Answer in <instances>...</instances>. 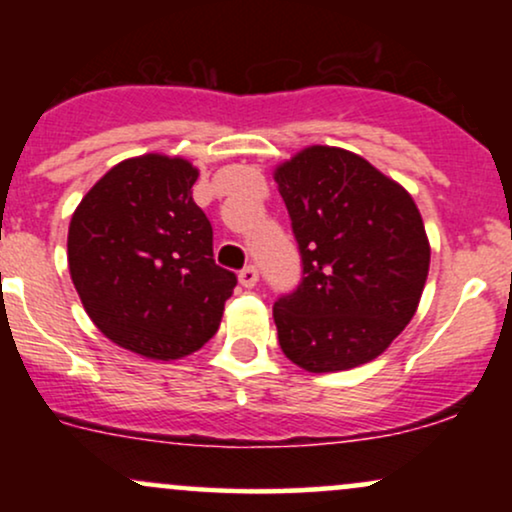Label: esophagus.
<instances>
[{
    "label": "esophagus",
    "mask_w": 512,
    "mask_h": 512,
    "mask_svg": "<svg viewBox=\"0 0 512 512\" xmlns=\"http://www.w3.org/2000/svg\"><path fill=\"white\" fill-rule=\"evenodd\" d=\"M238 279H240V284L245 286V289H252V286L257 284V279H260V272H257L255 264H245V267L240 269Z\"/></svg>",
    "instance_id": "obj_1"
}]
</instances>
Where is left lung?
<instances>
[{
  "label": "left lung",
  "mask_w": 512,
  "mask_h": 512,
  "mask_svg": "<svg viewBox=\"0 0 512 512\" xmlns=\"http://www.w3.org/2000/svg\"><path fill=\"white\" fill-rule=\"evenodd\" d=\"M301 281L276 298L286 358L310 373L380 356L416 313L431 248L414 199L366 158L310 146L276 168Z\"/></svg>",
  "instance_id": "obj_1"
}]
</instances>
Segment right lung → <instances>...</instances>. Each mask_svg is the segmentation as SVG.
<instances>
[{
    "instance_id": "add662e5",
    "label": "right lung",
    "mask_w": 512,
    "mask_h": 512,
    "mask_svg": "<svg viewBox=\"0 0 512 512\" xmlns=\"http://www.w3.org/2000/svg\"><path fill=\"white\" fill-rule=\"evenodd\" d=\"M195 180L182 158H129L88 190L69 223V272L88 317L115 344L158 361L202 349L238 284L214 262Z\"/></svg>"
}]
</instances>
